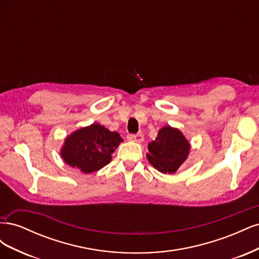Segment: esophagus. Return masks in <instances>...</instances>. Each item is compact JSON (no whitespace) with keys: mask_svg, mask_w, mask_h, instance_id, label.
<instances>
[{"mask_svg":"<svg viewBox=\"0 0 259 259\" xmlns=\"http://www.w3.org/2000/svg\"><path fill=\"white\" fill-rule=\"evenodd\" d=\"M127 138H128V140H132V142L142 143L144 140V135L142 134V133H138V134H128Z\"/></svg>","mask_w":259,"mask_h":259,"instance_id":"1","label":"esophagus"}]
</instances>
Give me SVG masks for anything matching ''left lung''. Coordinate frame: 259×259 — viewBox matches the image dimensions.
Here are the masks:
<instances>
[{"instance_id":"1","label":"left lung","mask_w":259,"mask_h":259,"mask_svg":"<svg viewBox=\"0 0 259 259\" xmlns=\"http://www.w3.org/2000/svg\"><path fill=\"white\" fill-rule=\"evenodd\" d=\"M189 150L190 145L182 133L165 126L159 131L152 143H149L147 158L156 169L164 174H171L187 159Z\"/></svg>"}]
</instances>
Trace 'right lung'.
I'll return each mask as SVG.
<instances>
[{
	"instance_id": "right-lung-1",
	"label": "right lung",
	"mask_w": 259,
	"mask_h": 259,
	"mask_svg": "<svg viewBox=\"0 0 259 259\" xmlns=\"http://www.w3.org/2000/svg\"><path fill=\"white\" fill-rule=\"evenodd\" d=\"M121 142L119 133L94 123L66 138L61 156L68 165L90 174L110 163L111 154Z\"/></svg>"
}]
</instances>
